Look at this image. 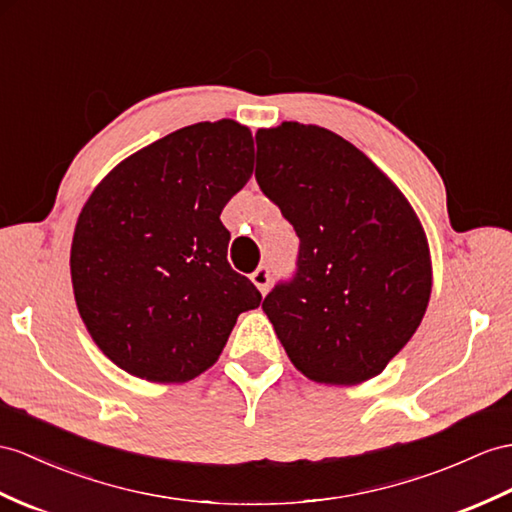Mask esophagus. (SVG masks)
<instances>
[{
    "label": "esophagus",
    "instance_id": "34e87169",
    "mask_svg": "<svg viewBox=\"0 0 512 512\" xmlns=\"http://www.w3.org/2000/svg\"><path fill=\"white\" fill-rule=\"evenodd\" d=\"M249 278H252V282L256 284V289H258L260 293H263V295L269 291V282H271L269 267H258Z\"/></svg>",
    "mask_w": 512,
    "mask_h": 512
}]
</instances>
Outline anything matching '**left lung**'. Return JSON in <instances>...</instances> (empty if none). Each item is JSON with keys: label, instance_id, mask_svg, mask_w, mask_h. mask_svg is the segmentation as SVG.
<instances>
[{"label": "left lung", "instance_id": "1", "mask_svg": "<svg viewBox=\"0 0 512 512\" xmlns=\"http://www.w3.org/2000/svg\"><path fill=\"white\" fill-rule=\"evenodd\" d=\"M256 182L299 236L297 273L263 302L308 380L376 378L432 293L426 232L404 193L343 136L284 121L256 132Z\"/></svg>", "mask_w": 512, "mask_h": 512}]
</instances>
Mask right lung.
<instances>
[{
    "label": "right lung",
    "mask_w": 512,
    "mask_h": 512,
    "mask_svg": "<svg viewBox=\"0 0 512 512\" xmlns=\"http://www.w3.org/2000/svg\"><path fill=\"white\" fill-rule=\"evenodd\" d=\"M254 171V139L202 121L121 160L86 199L71 243L78 313L112 363L182 384L213 367L263 295L228 263L219 219Z\"/></svg>",
    "instance_id": "1"
}]
</instances>
